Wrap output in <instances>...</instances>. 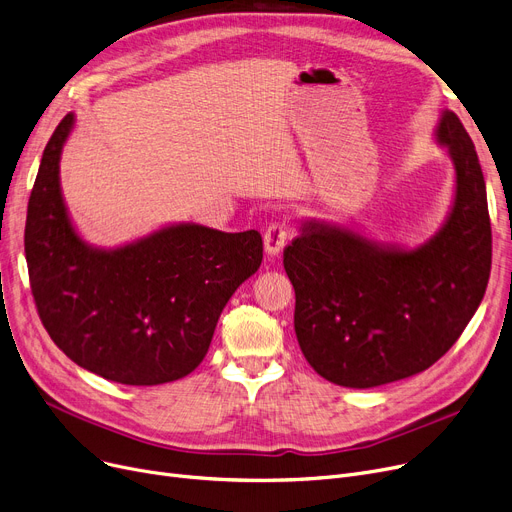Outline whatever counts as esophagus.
Masks as SVG:
<instances>
[{"mask_svg":"<svg viewBox=\"0 0 512 512\" xmlns=\"http://www.w3.org/2000/svg\"><path fill=\"white\" fill-rule=\"evenodd\" d=\"M284 245H286V228L282 224H272L263 236L265 255L270 259H276L282 253Z\"/></svg>","mask_w":512,"mask_h":512,"instance_id":"1","label":"esophagus"}]
</instances>
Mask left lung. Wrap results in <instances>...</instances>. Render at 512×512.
<instances>
[{"label":"left lung","instance_id":"obj_1","mask_svg":"<svg viewBox=\"0 0 512 512\" xmlns=\"http://www.w3.org/2000/svg\"><path fill=\"white\" fill-rule=\"evenodd\" d=\"M434 141L454 168L438 232L407 247L375 240L353 222L311 218L284 251L299 346L332 384L375 388L432 367L486 294L492 228L473 141L450 110H442Z\"/></svg>","mask_w":512,"mask_h":512}]
</instances>
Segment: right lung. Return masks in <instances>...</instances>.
<instances>
[{
	"label": "right lung",
	"mask_w": 512,
	"mask_h": 512,
	"mask_svg": "<svg viewBox=\"0 0 512 512\" xmlns=\"http://www.w3.org/2000/svg\"><path fill=\"white\" fill-rule=\"evenodd\" d=\"M74 126L70 112L51 134L26 211L24 253L39 317L66 357L105 380H180L205 359L236 288L259 270L261 236L178 222L118 247L91 245L60 184Z\"/></svg>",
	"instance_id": "1"
}]
</instances>
